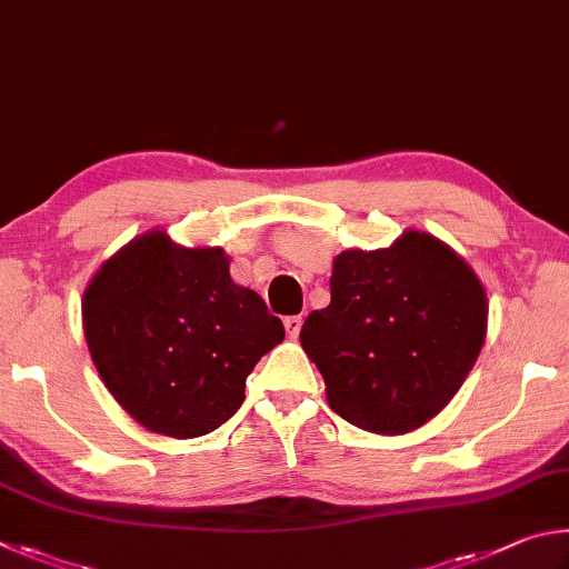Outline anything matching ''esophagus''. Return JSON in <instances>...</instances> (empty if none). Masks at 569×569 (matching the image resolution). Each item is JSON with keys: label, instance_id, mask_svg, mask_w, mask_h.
Masks as SVG:
<instances>
[{"label": "esophagus", "instance_id": "34e87169", "mask_svg": "<svg viewBox=\"0 0 569 569\" xmlns=\"http://www.w3.org/2000/svg\"><path fill=\"white\" fill-rule=\"evenodd\" d=\"M284 330H287V335H290V340H297V335H300V330H302V317L300 315L287 317Z\"/></svg>", "mask_w": 569, "mask_h": 569}]
</instances>
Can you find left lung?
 I'll return each mask as SVG.
<instances>
[{"instance_id":"1","label":"left lung","mask_w":569,"mask_h":569,"mask_svg":"<svg viewBox=\"0 0 569 569\" xmlns=\"http://www.w3.org/2000/svg\"><path fill=\"white\" fill-rule=\"evenodd\" d=\"M330 295L300 342L332 410L375 435L412 432L442 412L487 335V295L472 267L407 229L390 247L337 254Z\"/></svg>"}]
</instances>
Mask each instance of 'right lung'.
<instances>
[{
    "label": "right lung",
    "mask_w": 569,
    "mask_h": 569,
    "mask_svg": "<svg viewBox=\"0 0 569 569\" xmlns=\"http://www.w3.org/2000/svg\"><path fill=\"white\" fill-rule=\"evenodd\" d=\"M82 327L122 410L177 440L227 422L259 357L284 340L262 297L232 282L222 247H182L162 229L134 237L97 269Z\"/></svg>",
    "instance_id": "obj_1"
}]
</instances>
